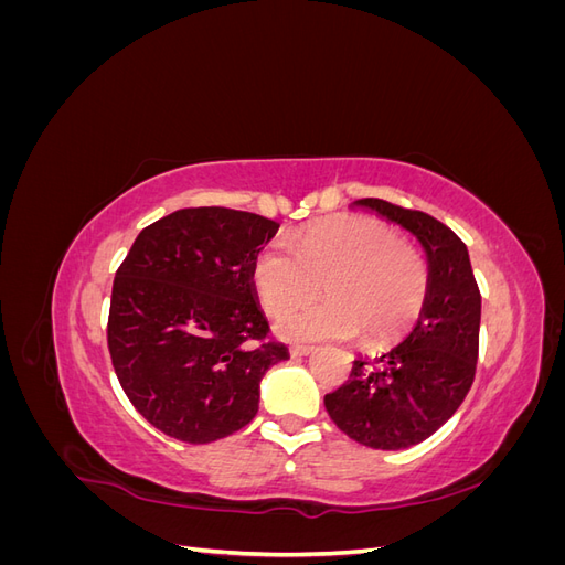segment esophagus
Instances as JSON below:
<instances>
[{"mask_svg":"<svg viewBox=\"0 0 565 565\" xmlns=\"http://www.w3.org/2000/svg\"><path fill=\"white\" fill-rule=\"evenodd\" d=\"M313 351H316L313 347H301V344H297V347L289 349V353H292L295 358H301V355H311Z\"/></svg>","mask_w":565,"mask_h":565,"instance_id":"1","label":"esophagus"}]
</instances>
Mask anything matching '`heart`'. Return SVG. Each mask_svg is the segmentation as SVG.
<instances>
[{"label": "heart", "instance_id": "heart-1", "mask_svg": "<svg viewBox=\"0 0 565 565\" xmlns=\"http://www.w3.org/2000/svg\"><path fill=\"white\" fill-rule=\"evenodd\" d=\"M322 281L331 297L294 312ZM262 309L278 320L289 341L349 339L363 332L370 344L396 337L413 322L426 297L422 256L396 231L365 216L322 221L289 243H270L252 268Z\"/></svg>", "mask_w": 565, "mask_h": 565}]
</instances>
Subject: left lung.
Wrapping results in <instances>:
<instances>
[{"instance_id": "obj_1", "label": "left lung", "mask_w": 565, "mask_h": 565, "mask_svg": "<svg viewBox=\"0 0 565 565\" xmlns=\"http://www.w3.org/2000/svg\"><path fill=\"white\" fill-rule=\"evenodd\" d=\"M349 207L415 237L426 256V297L413 330L372 363L355 358L347 384L324 396V407L349 438L374 450H403L436 434L471 388L481 292L467 245L438 218L377 198Z\"/></svg>"}]
</instances>
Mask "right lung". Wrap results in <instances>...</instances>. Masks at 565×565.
<instances>
[{
	"mask_svg": "<svg viewBox=\"0 0 565 565\" xmlns=\"http://www.w3.org/2000/svg\"><path fill=\"white\" fill-rule=\"evenodd\" d=\"M280 224L193 207L136 237L115 273L108 347L127 398L162 434L212 443L259 413L264 374L287 361L266 341L252 268Z\"/></svg>",
	"mask_w": 565,
	"mask_h": 565,
	"instance_id": "add662e5",
	"label": "right lung"
}]
</instances>
